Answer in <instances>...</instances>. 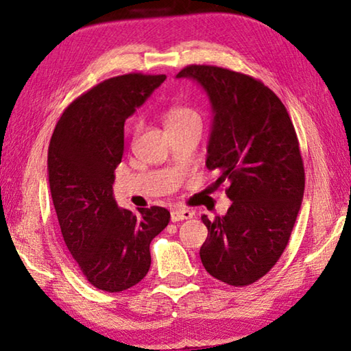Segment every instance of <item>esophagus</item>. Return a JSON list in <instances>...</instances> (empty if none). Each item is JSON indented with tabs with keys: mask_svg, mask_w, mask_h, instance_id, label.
Segmentation results:
<instances>
[{
	"mask_svg": "<svg viewBox=\"0 0 351 351\" xmlns=\"http://www.w3.org/2000/svg\"><path fill=\"white\" fill-rule=\"evenodd\" d=\"M193 217V212L189 210V209H173L170 212V218L171 221L176 223V221H184V219H189Z\"/></svg>",
	"mask_w": 351,
	"mask_h": 351,
	"instance_id": "obj_1",
	"label": "esophagus"
}]
</instances>
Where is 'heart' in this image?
<instances>
[{"mask_svg":"<svg viewBox=\"0 0 351 351\" xmlns=\"http://www.w3.org/2000/svg\"><path fill=\"white\" fill-rule=\"evenodd\" d=\"M199 122L201 123V117L197 111L190 106H184V105H175L169 108V111L165 112V127L167 130H173V128H180L184 125H189V123H195Z\"/></svg>","mask_w":351,"mask_h":351,"instance_id":"1","label":"heart"}]
</instances>
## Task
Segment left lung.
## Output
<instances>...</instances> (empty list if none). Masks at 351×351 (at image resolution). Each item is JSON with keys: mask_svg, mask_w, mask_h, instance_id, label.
Here are the masks:
<instances>
[{"mask_svg": "<svg viewBox=\"0 0 351 351\" xmlns=\"http://www.w3.org/2000/svg\"><path fill=\"white\" fill-rule=\"evenodd\" d=\"M178 79L199 83L209 97L212 132L206 167L229 182L228 213L201 217L199 249L212 277L232 287L257 282L280 258L305 190L299 141L287 108L268 86L235 71L190 64Z\"/></svg>", "mask_w": 351, "mask_h": 351, "instance_id": "8db88e82", "label": "left lung"}]
</instances>
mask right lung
<instances>
[{
    "label": "right lung",
    "instance_id": "add662e5",
    "mask_svg": "<svg viewBox=\"0 0 351 351\" xmlns=\"http://www.w3.org/2000/svg\"><path fill=\"white\" fill-rule=\"evenodd\" d=\"M164 80L141 73L104 80L64 110L51 138L47 173L63 240L86 280L108 293L147 276L150 243L170 221L164 207L134 213L112 195L123 123Z\"/></svg>",
    "mask_w": 351,
    "mask_h": 351
}]
</instances>
